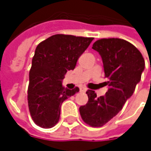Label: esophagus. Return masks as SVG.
<instances>
[{
    "mask_svg": "<svg viewBox=\"0 0 151 151\" xmlns=\"http://www.w3.org/2000/svg\"><path fill=\"white\" fill-rule=\"evenodd\" d=\"M86 90H87V89H86V87H81V88H80V91H81V92H86Z\"/></svg>",
    "mask_w": 151,
    "mask_h": 151,
    "instance_id": "obj_1",
    "label": "esophagus"
}]
</instances>
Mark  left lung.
I'll list each match as a JSON object with an SVG mask.
<instances>
[{"mask_svg":"<svg viewBox=\"0 0 151 151\" xmlns=\"http://www.w3.org/2000/svg\"><path fill=\"white\" fill-rule=\"evenodd\" d=\"M101 56L109 89L97 97L87 90L88 101L79 107L82 120L91 127H102L114 117L133 94L145 67L144 58L136 46L121 38H101L92 47ZM151 70V67H150Z\"/></svg>","mask_w":151,"mask_h":151,"instance_id":"1","label":"left lung"}]
</instances>
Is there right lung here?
I'll list each match as a JSON object with an SVG mask.
<instances>
[{
  "mask_svg": "<svg viewBox=\"0 0 151 151\" xmlns=\"http://www.w3.org/2000/svg\"><path fill=\"white\" fill-rule=\"evenodd\" d=\"M93 37L57 34L37 46L29 71L28 105L34 122L44 129L54 127L59 121L64 101L79 91L66 89L62 79L87 49Z\"/></svg>",
  "mask_w": 151,
  "mask_h": 151,
  "instance_id": "1",
  "label": "right lung"
}]
</instances>
